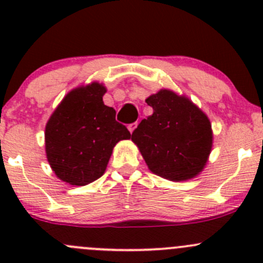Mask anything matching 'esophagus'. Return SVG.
<instances>
[{"label":"esophagus","instance_id":"1","mask_svg":"<svg viewBox=\"0 0 263 263\" xmlns=\"http://www.w3.org/2000/svg\"><path fill=\"white\" fill-rule=\"evenodd\" d=\"M137 124H139V123H137V122H135V123L129 124V126H128V129H129V132H131V134H132V132L135 131V128H136V127H137Z\"/></svg>","mask_w":263,"mask_h":263}]
</instances>
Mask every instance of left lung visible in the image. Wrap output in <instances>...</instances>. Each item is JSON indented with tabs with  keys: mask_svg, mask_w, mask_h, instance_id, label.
<instances>
[{
	"mask_svg": "<svg viewBox=\"0 0 263 263\" xmlns=\"http://www.w3.org/2000/svg\"><path fill=\"white\" fill-rule=\"evenodd\" d=\"M154 113L132 132L147 168L156 176L181 182L202 172L213 148L209 117L184 95L169 89L150 95Z\"/></svg>",
	"mask_w": 263,
	"mask_h": 263,
	"instance_id": "1",
	"label": "left lung"
}]
</instances>
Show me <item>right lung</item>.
I'll use <instances>...</instances> for the list:
<instances>
[{
	"mask_svg": "<svg viewBox=\"0 0 263 263\" xmlns=\"http://www.w3.org/2000/svg\"><path fill=\"white\" fill-rule=\"evenodd\" d=\"M107 89L91 82L71 90L46 124V154L61 181L86 185L104 174L113 147L129 140L126 126L116 121V110L103 102Z\"/></svg>",
	"mask_w": 263,
	"mask_h": 263,
	"instance_id": "right-lung-1",
	"label": "right lung"
}]
</instances>
